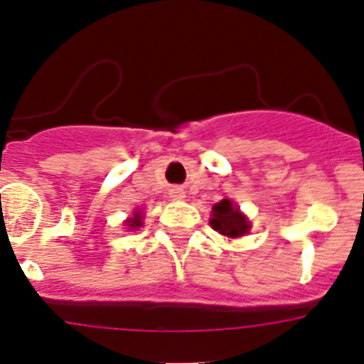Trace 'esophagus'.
I'll list each match as a JSON object with an SVG mask.
<instances>
[{
    "label": "esophagus",
    "instance_id": "obj_1",
    "mask_svg": "<svg viewBox=\"0 0 364 364\" xmlns=\"http://www.w3.org/2000/svg\"><path fill=\"white\" fill-rule=\"evenodd\" d=\"M169 197H171L173 200H184L186 193L182 188H173L171 191H169Z\"/></svg>",
    "mask_w": 364,
    "mask_h": 364
}]
</instances>
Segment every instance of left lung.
<instances>
[{
    "mask_svg": "<svg viewBox=\"0 0 364 364\" xmlns=\"http://www.w3.org/2000/svg\"><path fill=\"white\" fill-rule=\"evenodd\" d=\"M210 224L215 231L228 239H239L242 235L250 233V228H252L246 215L240 213L239 208H235L233 202L228 198L213 205Z\"/></svg>",
    "mask_w": 364,
    "mask_h": 364,
    "instance_id": "obj_1",
    "label": "left lung"
}]
</instances>
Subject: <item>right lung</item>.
I'll use <instances>...</instances> for the list:
<instances>
[{"label":"right lung","instance_id":"1","mask_svg":"<svg viewBox=\"0 0 364 364\" xmlns=\"http://www.w3.org/2000/svg\"><path fill=\"white\" fill-rule=\"evenodd\" d=\"M142 218H144V217H142V211L136 210V211H134V213H133V217L127 218V220H125V226L129 228V230H138V228H140V226H142V224H144Z\"/></svg>","mask_w":364,"mask_h":364}]
</instances>
